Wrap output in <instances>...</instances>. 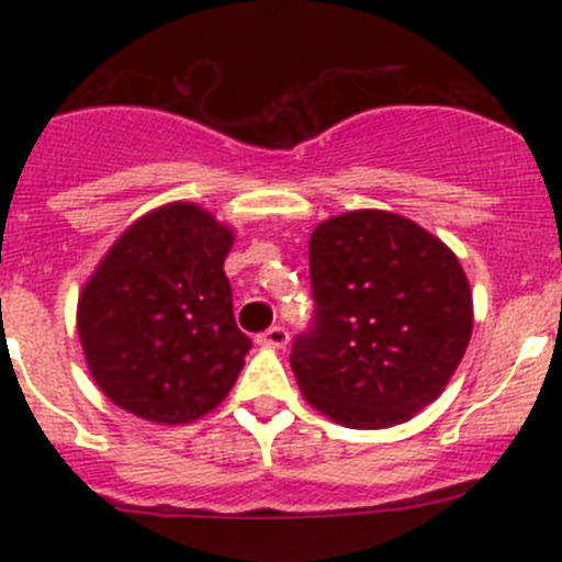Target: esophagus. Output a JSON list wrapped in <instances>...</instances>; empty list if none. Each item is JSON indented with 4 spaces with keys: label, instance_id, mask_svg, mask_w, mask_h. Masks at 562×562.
Returning <instances> with one entry per match:
<instances>
[{
    "label": "esophagus",
    "instance_id": "esophagus-1",
    "mask_svg": "<svg viewBox=\"0 0 562 562\" xmlns=\"http://www.w3.org/2000/svg\"><path fill=\"white\" fill-rule=\"evenodd\" d=\"M288 339H291V337H288V328L285 326H271L269 331L260 334L258 342L266 345V348H277V350H280V348H285Z\"/></svg>",
    "mask_w": 562,
    "mask_h": 562
}]
</instances>
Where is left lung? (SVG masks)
<instances>
[{
    "label": "left lung",
    "mask_w": 562,
    "mask_h": 562,
    "mask_svg": "<svg viewBox=\"0 0 562 562\" xmlns=\"http://www.w3.org/2000/svg\"><path fill=\"white\" fill-rule=\"evenodd\" d=\"M310 280L313 326L291 367L315 411L386 429L443 394L473 334V293L443 241L400 214H339L313 231Z\"/></svg>",
    "instance_id": "obj_1"
}]
</instances>
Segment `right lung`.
<instances>
[{
    "label": "right lung",
    "instance_id": "1",
    "mask_svg": "<svg viewBox=\"0 0 562 562\" xmlns=\"http://www.w3.org/2000/svg\"><path fill=\"white\" fill-rule=\"evenodd\" d=\"M234 231L176 201L144 214L78 296L94 383L155 424H190L228 396L252 348L234 321L225 258Z\"/></svg>",
    "mask_w": 562,
    "mask_h": 562
}]
</instances>
